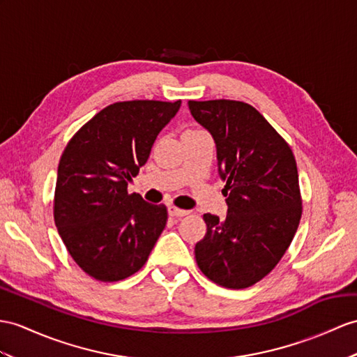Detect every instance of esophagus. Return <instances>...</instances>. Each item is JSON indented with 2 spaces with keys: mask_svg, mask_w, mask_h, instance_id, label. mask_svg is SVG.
<instances>
[{
  "mask_svg": "<svg viewBox=\"0 0 357 357\" xmlns=\"http://www.w3.org/2000/svg\"><path fill=\"white\" fill-rule=\"evenodd\" d=\"M168 213L171 216H176V218H180V216H186L189 212L185 211V208H178V207L171 204V206H168Z\"/></svg>",
  "mask_w": 357,
  "mask_h": 357,
  "instance_id": "1",
  "label": "esophagus"
}]
</instances>
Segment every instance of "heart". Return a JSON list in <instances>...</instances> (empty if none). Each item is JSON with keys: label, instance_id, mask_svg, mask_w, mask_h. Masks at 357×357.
<instances>
[{"label": "heart", "instance_id": "obj_1", "mask_svg": "<svg viewBox=\"0 0 357 357\" xmlns=\"http://www.w3.org/2000/svg\"><path fill=\"white\" fill-rule=\"evenodd\" d=\"M189 130H197V128H189Z\"/></svg>", "mask_w": 357, "mask_h": 357}]
</instances>
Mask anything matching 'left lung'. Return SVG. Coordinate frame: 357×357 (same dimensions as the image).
I'll return each mask as SVG.
<instances>
[{
  "label": "left lung",
  "instance_id": "8db88e82",
  "mask_svg": "<svg viewBox=\"0 0 357 357\" xmlns=\"http://www.w3.org/2000/svg\"><path fill=\"white\" fill-rule=\"evenodd\" d=\"M195 121L215 139L227 216L206 213L198 268L213 283L244 289L273 271L298 229L303 206L289 144L247 102L190 100Z\"/></svg>",
  "mask_w": 357,
  "mask_h": 357
}]
</instances>
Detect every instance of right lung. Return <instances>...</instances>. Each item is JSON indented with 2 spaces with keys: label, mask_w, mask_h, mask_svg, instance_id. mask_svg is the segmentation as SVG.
Wrapping results in <instances>:
<instances>
[{
  "label": "right lung",
  "mask_w": 357,
  "mask_h": 357,
  "mask_svg": "<svg viewBox=\"0 0 357 357\" xmlns=\"http://www.w3.org/2000/svg\"><path fill=\"white\" fill-rule=\"evenodd\" d=\"M181 101H119L69 139L59 162L54 222L74 262L92 279L118 282L141 269L168 220L167 206L128 194L155 137Z\"/></svg>",
  "instance_id": "1"
}]
</instances>
